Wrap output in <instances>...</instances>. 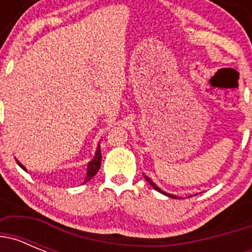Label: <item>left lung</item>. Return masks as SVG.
<instances>
[{
	"instance_id": "1",
	"label": "left lung",
	"mask_w": 252,
	"mask_h": 252,
	"mask_svg": "<svg viewBox=\"0 0 252 252\" xmlns=\"http://www.w3.org/2000/svg\"><path fill=\"white\" fill-rule=\"evenodd\" d=\"M144 178H145V179H146V182H148V183H149V184H150V186H151V187H153V188H154V189H155V190H158V192H159V193H161V194L166 195V197H170V198H175V199H177V198H180V197H178V195H174V194H170V193H166V192H164V190H161V189H160V188H159V187H158V186H157V184L154 183L153 180H151V179H150V178H149V177H148V175H145V174H144ZM188 198H189V195H188Z\"/></svg>"
}]
</instances>
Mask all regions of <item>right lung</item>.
<instances>
[{"instance_id":"obj_1","label":"right lung","mask_w":252,"mask_h":252,"mask_svg":"<svg viewBox=\"0 0 252 252\" xmlns=\"http://www.w3.org/2000/svg\"><path fill=\"white\" fill-rule=\"evenodd\" d=\"M101 160H102L101 149H99V145H98L97 146V150H95L94 158H93V159L88 162V165H87V174H86V179H84V183H87L88 180H91L95 174H97V171H98L99 168H101ZM16 161H17V164H19V165L24 169V170H26L25 166L22 165L19 160H16Z\"/></svg>"}]
</instances>
